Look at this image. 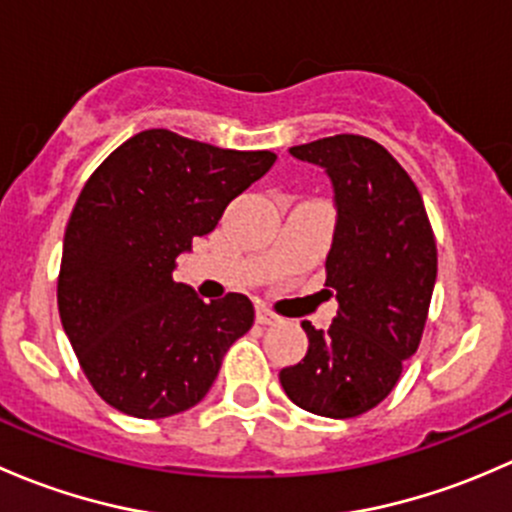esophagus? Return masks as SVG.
Segmentation results:
<instances>
[{"label":"esophagus","instance_id":"esophagus-1","mask_svg":"<svg viewBox=\"0 0 512 512\" xmlns=\"http://www.w3.org/2000/svg\"><path fill=\"white\" fill-rule=\"evenodd\" d=\"M255 317H257V322H260V324H277V322H280V317H277L275 312H270V309H265V307H257Z\"/></svg>","mask_w":512,"mask_h":512}]
</instances>
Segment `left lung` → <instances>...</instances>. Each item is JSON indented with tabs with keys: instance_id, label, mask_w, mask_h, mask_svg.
<instances>
[{
	"instance_id": "1",
	"label": "left lung",
	"mask_w": 512,
	"mask_h": 512,
	"mask_svg": "<svg viewBox=\"0 0 512 512\" xmlns=\"http://www.w3.org/2000/svg\"><path fill=\"white\" fill-rule=\"evenodd\" d=\"M327 170L337 225L327 282L339 312L329 329L302 322L309 349L280 371L299 409L354 418L374 409L416 354L436 285V240L414 180L384 146L354 133L289 148Z\"/></svg>"
}]
</instances>
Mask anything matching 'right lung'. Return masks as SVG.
Returning a JSON list of instances; mask_svg holds the SVG:
<instances>
[{"label":"right lung","instance_id":"add662e5","mask_svg":"<svg viewBox=\"0 0 512 512\" xmlns=\"http://www.w3.org/2000/svg\"><path fill=\"white\" fill-rule=\"evenodd\" d=\"M275 160L151 128L86 180L66 225L56 299L81 369L108 406L165 418L208 394L255 307L237 292L205 304L173 280L175 260Z\"/></svg>","mask_w":512,"mask_h":512}]
</instances>
